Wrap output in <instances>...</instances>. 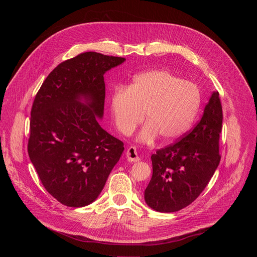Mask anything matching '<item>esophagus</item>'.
<instances>
[{
	"label": "esophagus",
	"instance_id": "1",
	"mask_svg": "<svg viewBox=\"0 0 257 257\" xmlns=\"http://www.w3.org/2000/svg\"><path fill=\"white\" fill-rule=\"evenodd\" d=\"M126 158L129 162L131 163H135V162H139L140 159L139 157L137 156V152H136V149L134 148V146H130V148L127 150L126 152Z\"/></svg>",
	"mask_w": 257,
	"mask_h": 257
}]
</instances>
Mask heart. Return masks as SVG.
<instances>
[{
    "label": "heart",
    "instance_id": "b5f03b06",
    "mask_svg": "<svg viewBox=\"0 0 257 257\" xmlns=\"http://www.w3.org/2000/svg\"><path fill=\"white\" fill-rule=\"evenodd\" d=\"M109 101L115 125L124 135L132 134L145 114L148 124L138 140L152 144L159 135L171 142L190 129L199 109L200 92L188 80L167 70H155L136 76L127 88L116 87Z\"/></svg>",
    "mask_w": 257,
    "mask_h": 257
}]
</instances>
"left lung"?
I'll use <instances>...</instances> for the list:
<instances>
[{
	"mask_svg": "<svg viewBox=\"0 0 257 257\" xmlns=\"http://www.w3.org/2000/svg\"><path fill=\"white\" fill-rule=\"evenodd\" d=\"M222 124L221 99L213 91L194 128L152 156L153 177L144 191L146 204L160 212H174L200 195L221 161Z\"/></svg>",
	"mask_w": 257,
	"mask_h": 257,
	"instance_id": "8db88e82",
	"label": "left lung"
}]
</instances>
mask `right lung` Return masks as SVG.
I'll list each match as a JSON object with an SVG mask.
<instances>
[{
    "instance_id": "add662e5",
    "label": "right lung",
    "mask_w": 257,
    "mask_h": 257,
    "mask_svg": "<svg viewBox=\"0 0 257 257\" xmlns=\"http://www.w3.org/2000/svg\"><path fill=\"white\" fill-rule=\"evenodd\" d=\"M125 61L95 52L59 64L35 95L28 155L46 190L59 202H93L120 160L124 143L103 130L106 71Z\"/></svg>"
}]
</instances>
